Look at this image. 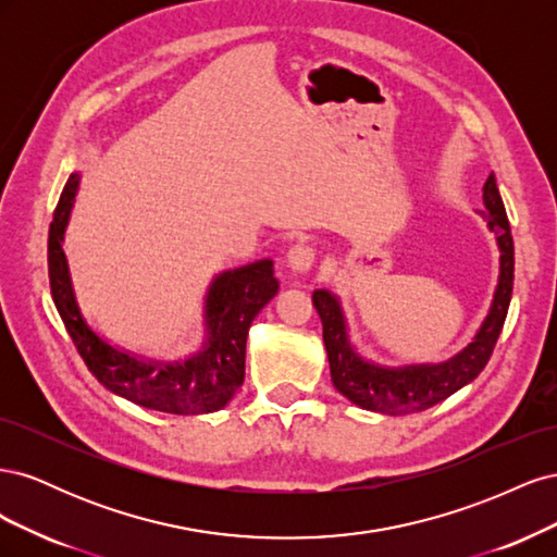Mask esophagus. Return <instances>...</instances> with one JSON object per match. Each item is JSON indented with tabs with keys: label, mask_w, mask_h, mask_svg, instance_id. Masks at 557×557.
<instances>
[{
	"label": "esophagus",
	"mask_w": 557,
	"mask_h": 557,
	"mask_svg": "<svg viewBox=\"0 0 557 557\" xmlns=\"http://www.w3.org/2000/svg\"><path fill=\"white\" fill-rule=\"evenodd\" d=\"M285 262H288V267L295 274H307L315 262V250H313V246L299 242V244L290 246L288 252H285Z\"/></svg>",
	"instance_id": "esophagus-1"
}]
</instances>
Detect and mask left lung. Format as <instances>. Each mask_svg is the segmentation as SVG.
I'll use <instances>...</instances> for the list:
<instances>
[{
  "mask_svg": "<svg viewBox=\"0 0 557 557\" xmlns=\"http://www.w3.org/2000/svg\"><path fill=\"white\" fill-rule=\"evenodd\" d=\"M483 207L476 211L487 230L495 234L499 248V274L481 327L462 350L444 362H420L387 367L364 358L350 342L348 318L342 297L327 290H313V307L323 320V342L330 360V376L336 391L360 409L385 416L425 411L444 401L460 387L474 381L493 356L497 336L504 327L513 290V237L507 211L497 188L495 174L483 183Z\"/></svg>",
  "mask_w": 557,
  "mask_h": 557,
  "instance_id": "left-lung-1",
  "label": "left lung"
}]
</instances>
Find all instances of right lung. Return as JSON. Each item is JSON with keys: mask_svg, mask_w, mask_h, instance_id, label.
Returning <instances> with one entry per match:
<instances>
[{"mask_svg": "<svg viewBox=\"0 0 557 557\" xmlns=\"http://www.w3.org/2000/svg\"><path fill=\"white\" fill-rule=\"evenodd\" d=\"M81 174L74 172L60 195L48 232V278L64 327L83 362L107 391L144 409L205 416L221 411L239 391L246 374V339L250 323L278 293L274 260H258L215 274L205 295V332L195 352L178 360H158L117 348L83 315L74 293L64 232L78 195Z\"/></svg>", "mask_w": 557, "mask_h": 557, "instance_id": "right-lung-1", "label": "right lung"}]
</instances>
